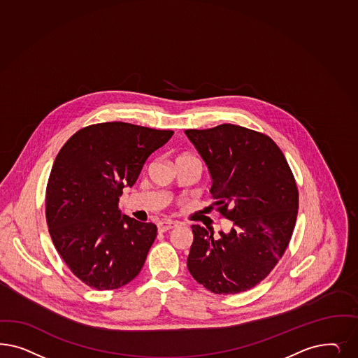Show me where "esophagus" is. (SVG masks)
<instances>
[{
  "label": "esophagus",
  "instance_id": "esophagus-1",
  "mask_svg": "<svg viewBox=\"0 0 358 358\" xmlns=\"http://www.w3.org/2000/svg\"><path fill=\"white\" fill-rule=\"evenodd\" d=\"M176 224L173 221H161L158 222V231H167L170 229H173Z\"/></svg>",
  "mask_w": 358,
  "mask_h": 358
}]
</instances>
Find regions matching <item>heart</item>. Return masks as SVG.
Returning <instances> with one entry per match:
<instances>
[{
	"instance_id": "b5f03b06",
	"label": "heart",
	"mask_w": 358,
	"mask_h": 358,
	"mask_svg": "<svg viewBox=\"0 0 358 358\" xmlns=\"http://www.w3.org/2000/svg\"><path fill=\"white\" fill-rule=\"evenodd\" d=\"M187 157H191V155H182V157H179V158H187Z\"/></svg>"
}]
</instances>
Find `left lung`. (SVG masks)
I'll use <instances>...</instances> for the list:
<instances>
[{
	"label": "left lung",
	"instance_id": "1",
	"mask_svg": "<svg viewBox=\"0 0 358 358\" xmlns=\"http://www.w3.org/2000/svg\"><path fill=\"white\" fill-rule=\"evenodd\" d=\"M209 169L221 217L233 222L219 238L192 225L187 266L215 294H238L264 280L289 246L296 222L299 192L277 143L264 133L222 124L185 130Z\"/></svg>",
	"mask_w": 358,
	"mask_h": 358
}]
</instances>
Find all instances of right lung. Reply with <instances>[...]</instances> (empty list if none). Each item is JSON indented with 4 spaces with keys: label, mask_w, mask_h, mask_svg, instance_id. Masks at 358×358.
Returning a JSON list of instances; mask_svg holds the SVG:
<instances>
[{
    "label": "right lung",
    "mask_w": 358,
    "mask_h": 358,
    "mask_svg": "<svg viewBox=\"0 0 358 358\" xmlns=\"http://www.w3.org/2000/svg\"><path fill=\"white\" fill-rule=\"evenodd\" d=\"M173 134L103 122L78 130L59 151L47 182V227L66 265L87 286L120 289L138 275L157 225L121 216L118 197Z\"/></svg>",
    "instance_id": "1"
}]
</instances>
